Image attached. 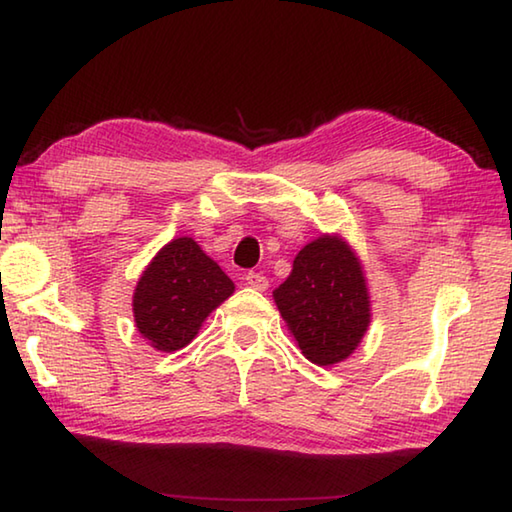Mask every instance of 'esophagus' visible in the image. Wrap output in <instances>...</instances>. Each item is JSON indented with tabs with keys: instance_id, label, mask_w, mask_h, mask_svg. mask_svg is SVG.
Wrapping results in <instances>:
<instances>
[{
	"instance_id": "esophagus-1",
	"label": "esophagus",
	"mask_w": 512,
	"mask_h": 512,
	"mask_svg": "<svg viewBox=\"0 0 512 512\" xmlns=\"http://www.w3.org/2000/svg\"><path fill=\"white\" fill-rule=\"evenodd\" d=\"M244 280H246L248 287L255 289V291H266V289H268V277L262 275V273L248 271V273L244 275Z\"/></svg>"
}]
</instances>
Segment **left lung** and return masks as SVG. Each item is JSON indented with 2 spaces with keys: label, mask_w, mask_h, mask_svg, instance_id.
Returning a JSON list of instances; mask_svg holds the SVG:
<instances>
[{
  "label": "left lung",
  "mask_w": 512,
  "mask_h": 512,
  "mask_svg": "<svg viewBox=\"0 0 512 512\" xmlns=\"http://www.w3.org/2000/svg\"><path fill=\"white\" fill-rule=\"evenodd\" d=\"M273 300L302 354L316 366L350 357L370 325L366 273L341 235H320L293 259Z\"/></svg>",
  "instance_id": "obj_1"
}]
</instances>
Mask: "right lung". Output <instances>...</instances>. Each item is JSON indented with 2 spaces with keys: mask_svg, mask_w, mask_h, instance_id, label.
<instances>
[{
  "mask_svg": "<svg viewBox=\"0 0 512 512\" xmlns=\"http://www.w3.org/2000/svg\"><path fill=\"white\" fill-rule=\"evenodd\" d=\"M235 293V282L192 237L164 244L144 268L133 293L137 332L160 352L196 339L205 318Z\"/></svg>",
  "mask_w": 512,
  "mask_h": 512,
  "instance_id": "1",
  "label": "right lung"
}]
</instances>
